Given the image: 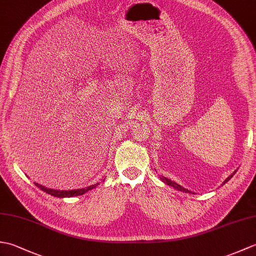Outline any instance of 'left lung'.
Masks as SVG:
<instances>
[{
    "label": "left lung",
    "mask_w": 256,
    "mask_h": 256,
    "mask_svg": "<svg viewBox=\"0 0 256 256\" xmlns=\"http://www.w3.org/2000/svg\"><path fill=\"white\" fill-rule=\"evenodd\" d=\"M232 176H233V174H232V175H231V176H229V177H228V178L226 179V182H226L228 180H230V179L232 178ZM160 179H162V182H166V184H168V186H172V187H174V188H176V189H178V190H180V192H190L188 189H186V188H184V187H182V186H180V184H176V182H174L170 180V179H167V178H165V177H160Z\"/></svg>",
    "instance_id": "left-lung-1"
}]
</instances>
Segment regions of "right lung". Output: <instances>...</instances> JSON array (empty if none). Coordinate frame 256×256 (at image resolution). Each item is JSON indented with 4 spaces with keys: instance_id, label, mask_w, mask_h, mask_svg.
Listing matches in <instances>:
<instances>
[{
    "instance_id": "add662e5",
    "label": "right lung",
    "mask_w": 256,
    "mask_h": 256,
    "mask_svg": "<svg viewBox=\"0 0 256 256\" xmlns=\"http://www.w3.org/2000/svg\"><path fill=\"white\" fill-rule=\"evenodd\" d=\"M99 184V182H98ZM98 184H92V186L89 187H86V188H81V189H76V190H54V189H50V188H46L44 186H42L40 184H35L38 188H40L42 192H45L47 194H50L54 197H58V198H64V197H74V196H80V194H84L86 192H89V190L94 189L98 186Z\"/></svg>"
}]
</instances>
